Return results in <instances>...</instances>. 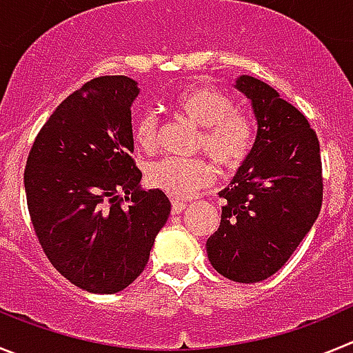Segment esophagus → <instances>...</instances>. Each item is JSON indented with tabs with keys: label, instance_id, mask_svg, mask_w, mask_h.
<instances>
[{
	"label": "esophagus",
	"instance_id": "1",
	"mask_svg": "<svg viewBox=\"0 0 353 353\" xmlns=\"http://www.w3.org/2000/svg\"><path fill=\"white\" fill-rule=\"evenodd\" d=\"M187 203L185 201H180V199H173V208H171V212L173 214H182L183 210H185Z\"/></svg>",
	"mask_w": 353,
	"mask_h": 353
}]
</instances>
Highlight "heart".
Returning a JSON list of instances; mask_svg holds the SVG:
<instances>
[{
	"label": "heart",
	"instance_id": "b5f03b06",
	"mask_svg": "<svg viewBox=\"0 0 353 353\" xmlns=\"http://www.w3.org/2000/svg\"><path fill=\"white\" fill-rule=\"evenodd\" d=\"M171 105L199 129L198 150L221 171H233L248 159L254 139V121L235 108L230 95L210 86H189L173 97ZM134 143L145 152L157 146L159 120L154 113H143L132 121ZM150 187L171 198H189L212 182V168L203 159L166 157L146 166Z\"/></svg>",
	"mask_w": 353,
	"mask_h": 353
}]
</instances>
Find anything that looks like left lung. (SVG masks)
<instances>
[{"label":"left lung","mask_w":353,"mask_h":353,"mask_svg":"<svg viewBox=\"0 0 353 353\" xmlns=\"http://www.w3.org/2000/svg\"><path fill=\"white\" fill-rule=\"evenodd\" d=\"M235 88L251 101L258 132L244 164L219 192L226 205L207 254L221 276L258 283L281 269L316 221L322 159L316 132L272 86L240 76Z\"/></svg>","instance_id":"8db88e82"}]
</instances>
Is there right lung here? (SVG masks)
<instances>
[{
  "mask_svg": "<svg viewBox=\"0 0 353 353\" xmlns=\"http://www.w3.org/2000/svg\"><path fill=\"white\" fill-rule=\"evenodd\" d=\"M138 93L127 76L88 81L54 109L28 155L24 189L40 245L90 293L127 288L171 212L164 192L139 185L130 123Z\"/></svg>",
  "mask_w": 353,
  "mask_h": 353,
  "instance_id": "add662e5",
  "label": "right lung"
}]
</instances>
